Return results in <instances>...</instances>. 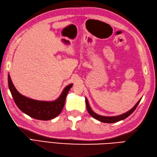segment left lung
<instances>
[{
  "mask_svg": "<svg viewBox=\"0 0 157 157\" xmlns=\"http://www.w3.org/2000/svg\"><path fill=\"white\" fill-rule=\"evenodd\" d=\"M141 100V98L138 100V102L135 104V105L134 107L130 109L129 111H128L127 112H126L124 113H123L121 115H119L117 116H103V115H98L97 113H96L94 111L91 109L90 108V106L89 105V101L87 100V98L85 97V102H86V105H87V109L89 113L92 116L93 118H94L95 119H97L100 122H102V123H116V122H118V121H122L126 118H127L129 115H130L132 114L134 112V110L137 108L138 105L139 104V103L140 102V101Z\"/></svg>",
  "mask_w": 157,
  "mask_h": 157,
  "instance_id": "left-lung-1",
  "label": "left lung"
}]
</instances>
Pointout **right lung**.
<instances>
[{
	"instance_id": "obj_1",
	"label": "right lung",
	"mask_w": 157,
	"mask_h": 157,
	"mask_svg": "<svg viewBox=\"0 0 157 157\" xmlns=\"http://www.w3.org/2000/svg\"><path fill=\"white\" fill-rule=\"evenodd\" d=\"M8 87L14 102L18 108L24 113L34 119L48 121L56 117L63 109L66 97L73 84L65 87L60 95L53 101L36 100L20 94L13 85L10 75H8Z\"/></svg>"
}]
</instances>
